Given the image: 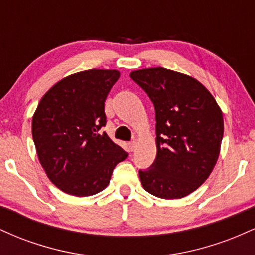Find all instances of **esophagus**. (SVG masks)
Returning <instances> with one entry per match:
<instances>
[{"label": "esophagus", "instance_id": "obj_1", "mask_svg": "<svg viewBox=\"0 0 255 255\" xmlns=\"http://www.w3.org/2000/svg\"><path fill=\"white\" fill-rule=\"evenodd\" d=\"M135 147H136V141H130L129 144H128V148H129V151L131 152L135 150Z\"/></svg>", "mask_w": 255, "mask_h": 255}]
</instances>
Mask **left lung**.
<instances>
[{
  "mask_svg": "<svg viewBox=\"0 0 255 255\" xmlns=\"http://www.w3.org/2000/svg\"><path fill=\"white\" fill-rule=\"evenodd\" d=\"M130 78L147 93L156 111L157 156L139 170L146 192L181 199L210 176L221 152L223 113L197 79L163 67L137 69Z\"/></svg>",
  "mask_w": 255,
  "mask_h": 255,
  "instance_id": "obj_1",
  "label": "left lung"
}]
</instances>
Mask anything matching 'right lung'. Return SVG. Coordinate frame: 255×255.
Listing matches in <instances>:
<instances>
[{
	"label": "right lung",
	"mask_w": 255,
	"mask_h": 255,
	"mask_svg": "<svg viewBox=\"0 0 255 255\" xmlns=\"http://www.w3.org/2000/svg\"><path fill=\"white\" fill-rule=\"evenodd\" d=\"M121 73L89 69L57 81L43 96L32 118V137L46 176L58 189L90 197L110 182L127 152L101 128L105 99Z\"/></svg>",
	"instance_id": "obj_1"
}]
</instances>
